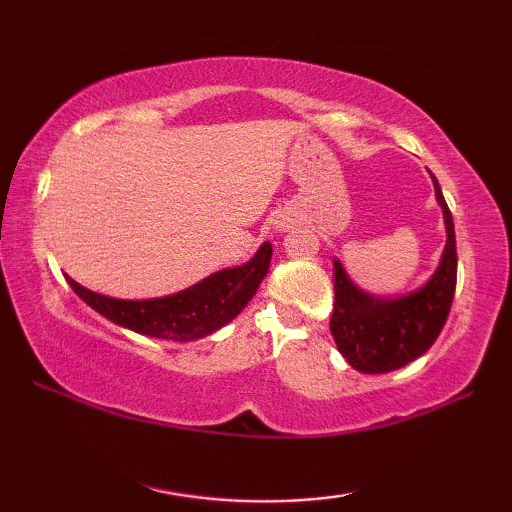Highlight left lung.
Returning <instances> with one entry per match:
<instances>
[{
  "label": "left lung",
  "mask_w": 512,
  "mask_h": 512,
  "mask_svg": "<svg viewBox=\"0 0 512 512\" xmlns=\"http://www.w3.org/2000/svg\"><path fill=\"white\" fill-rule=\"evenodd\" d=\"M436 201L445 219V250L427 282L397 298H379L359 289L334 259V311L329 329L336 348L354 370L379 375L422 357L449 316L456 289V235L452 212L433 178Z\"/></svg>",
  "instance_id": "1"
}]
</instances>
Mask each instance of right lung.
<instances>
[{"label": "right lung", "instance_id": "add662e5", "mask_svg": "<svg viewBox=\"0 0 512 512\" xmlns=\"http://www.w3.org/2000/svg\"><path fill=\"white\" fill-rule=\"evenodd\" d=\"M273 246L264 241L246 264L223 268L203 277L194 287L171 296L149 300H121L94 293L65 275L85 305L99 311L103 318L137 334L164 341H196L210 336L241 314L271 266Z\"/></svg>", "mask_w": 512, "mask_h": 512}]
</instances>
